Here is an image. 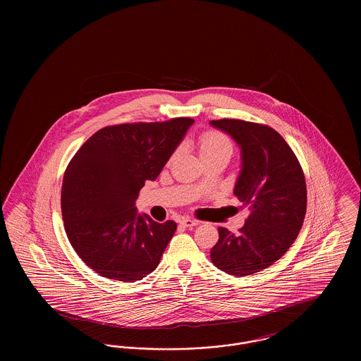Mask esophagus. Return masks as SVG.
I'll list each match as a JSON object with an SVG mask.
<instances>
[{
  "instance_id": "obj_1",
  "label": "esophagus",
  "mask_w": 361,
  "mask_h": 361,
  "mask_svg": "<svg viewBox=\"0 0 361 361\" xmlns=\"http://www.w3.org/2000/svg\"><path fill=\"white\" fill-rule=\"evenodd\" d=\"M180 224H183V226H185V227H193V226H197L200 222H199V221L189 219V218H183V219L180 221Z\"/></svg>"
}]
</instances>
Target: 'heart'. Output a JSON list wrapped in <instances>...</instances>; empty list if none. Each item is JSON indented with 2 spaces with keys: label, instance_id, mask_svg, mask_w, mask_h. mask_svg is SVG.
Segmentation results:
<instances>
[{
  "label": "heart",
  "instance_id": "b5f03b06",
  "mask_svg": "<svg viewBox=\"0 0 361 361\" xmlns=\"http://www.w3.org/2000/svg\"><path fill=\"white\" fill-rule=\"evenodd\" d=\"M199 152H200L202 158H206L209 155L222 154V153L231 155L233 146H231V142L228 140V137L224 134L216 133V131H209L200 137Z\"/></svg>",
  "mask_w": 361,
  "mask_h": 361
}]
</instances>
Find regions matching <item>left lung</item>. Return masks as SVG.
<instances>
[{"instance_id": "left-lung-1", "label": "left lung", "mask_w": 361, "mask_h": 361, "mask_svg": "<svg viewBox=\"0 0 361 361\" xmlns=\"http://www.w3.org/2000/svg\"><path fill=\"white\" fill-rule=\"evenodd\" d=\"M209 124L233 137L240 149L234 195L250 208L238 234L218 228L211 261L226 274L252 275L271 267L296 240L307 206L305 174L291 147L274 128L234 119Z\"/></svg>"}]
</instances>
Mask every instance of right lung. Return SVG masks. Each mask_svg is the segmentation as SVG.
Segmentation results:
<instances>
[{
	"label": "right lung",
	"mask_w": 361,
	"mask_h": 361,
	"mask_svg": "<svg viewBox=\"0 0 361 361\" xmlns=\"http://www.w3.org/2000/svg\"><path fill=\"white\" fill-rule=\"evenodd\" d=\"M193 123L176 118L109 126L89 137L70 161L61 192L62 218L73 249L96 274L134 283L158 267L177 224L139 214L135 200Z\"/></svg>",
	"instance_id": "obj_1"
}]
</instances>
